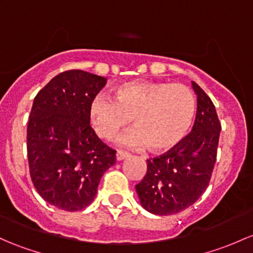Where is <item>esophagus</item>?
<instances>
[{"instance_id": "obj_1", "label": "esophagus", "mask_w": 253, "mask_h": 253, "mask_svg": "<svg viewBox=\"0 0 253 253\" xmlns=\"http://www.w3.org/2000/svg\"><path fill=\"white\" fill-rule=\"evenodd\" d=\"M129 156L128 153H126V151H121L119 150L118 153H116V160L118 161H121V160H125V159H127Z\"/></svg>"}]
</instances>
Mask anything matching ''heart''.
<instances>
[{
  "mask_svg": "<svg viewBox=\"0 0 253 253\" xmlns=\"http://www.w3.org/2000/svg\"><path fill=\"white\" fill-rule=\"evenodd\" d=\"M196 114L194 93L169 82H128L119 86L113 100L98 95L88 106L93 129L106 140H115L133 120L132 145L147 144L151 151L172 149L189 132Z\"/></svg>",
  "mask_w": 253,
  "mask_h": 253,
  "instance_id": "1",
  "label": "heart"
}]
</instances>
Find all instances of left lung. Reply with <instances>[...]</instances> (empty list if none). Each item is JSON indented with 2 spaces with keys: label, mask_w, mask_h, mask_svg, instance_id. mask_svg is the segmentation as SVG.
Segmentation results:
<instances>
[{
  "label": "left lung",
  "mask_w": 253,
  "mask_h": 253,
  "mask_svg": "<svg viewBox=\"0 0 253 253\" xmlns=\"http://www.w3.org/2000/svg\"><path fill=\"white\" fill-rule=\"evenodd\" d=\"M198 95L191 132L167 153L147 160V173L135 185L142 206L169 216L191 206L209 187L217 160L220 126L216 108L206 92L193 82Z\"/></svg>",
  "instance_id": "8db88e82"
}]
</instances>
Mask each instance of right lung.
I'll use <instances>...</instances> for the list:
<instances>
[{
  "instance_id": "1",
  "label": "right lung",
  "mask_w": 253,
  "mask_h": 253,
  "mask_svg": "<svg viewBox=\"0 0 253 253\" xmlns=\"http://www.w3.org/2000/svg\"><path fill=\"white\" fill-rule=\"evenodd\" d=\"M105 78L66 70L53 78L34 99L28 124L29 171L44 201L80 211L97 194L100 178L116 161L89 125L88 106Z\"/></svg>"
}]
</instances>
